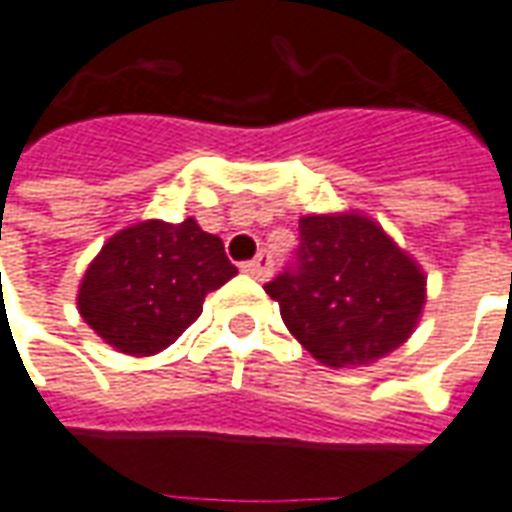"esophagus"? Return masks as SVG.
<instances>
[{
	"label": "esophagus",
	"instance_id": "34e87169",
	"mask_svg": "<svg viewBox=\"0 0 512 512\" xmlns=\"http://www.w3.org/2000/svg\"><path fill=\"white\" fill-rule=\"evenodd\" d=\"M242 270L253 276L256 281H267L270 273H273V262H270V253H259L256 259H250V262L242 264Z\"/></svg>",
	"mask_w": 512,
	"mask_h": 512
}]
</instances>
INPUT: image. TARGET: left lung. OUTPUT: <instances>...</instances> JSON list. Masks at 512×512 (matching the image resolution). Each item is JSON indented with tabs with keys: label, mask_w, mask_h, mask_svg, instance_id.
<instances>
[{
	"label": "left lung",
	"mask_w": 512,
	"mask_h": 512,
	"mask_svg": "<svg viewBox=\"0 0 512 512\" xmlns=\"http://www.w3.org/2000/svg\"><path fill=\"white\" fill-rule=\"evenodd\" d=\"M298 267L270 281L284 326L326 368H362L410 340L426 273L379 222L359 211L298 220Z\"/></svg>",
	"instance_id": "left-lung-1"
}]
</instances>
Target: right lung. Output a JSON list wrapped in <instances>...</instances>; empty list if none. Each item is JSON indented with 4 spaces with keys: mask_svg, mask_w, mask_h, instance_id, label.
Returning <instances> with one entry per match:
<instances>
[{
    "mask_svg": "<svg viewBox=\"0 0 512 512\" xmlns=\"http://www.w3.org/2000/svg\"><path fill=\"white\" fill-rule=\"evenodd\" d=\"M236 267L220 236L183 222L142 220L116 231L91 259L77 312L102 343L128 357H153L181 337Z\"/></svg>",
    "mask_w": 512,
    "mask_h": 512,
    "instance_id": "obj_1",
    "label": "right lung"
}]
</instances>
